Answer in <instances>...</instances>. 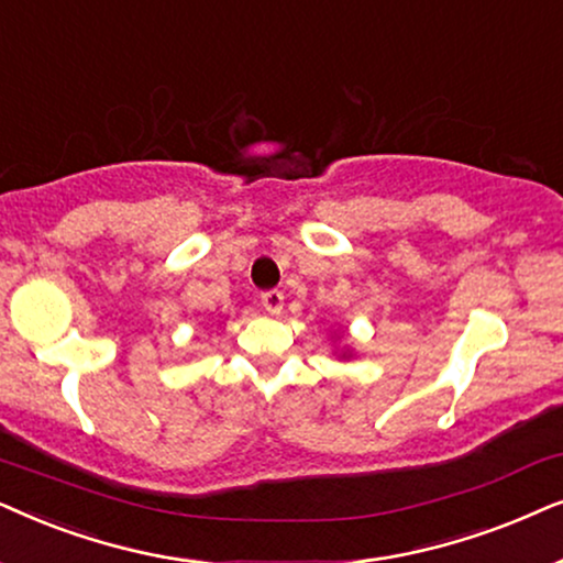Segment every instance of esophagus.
Listing matches in <instances>:
<instances>
[{"label":"esophagus","mask_w":563,"mask_h":563,"mask_svg":"<svg viewBox=\"0 0 563 563\" xmlns=\"http://www.w3.org/2000/svg\"><path fill=\"white\" fill-rule=\"evenodd\" d=\"M262 306H265V311L269 313H280L283 311V294L280 290H265L262 294Z\"/></svg>","instance_id":"obj_1"}]
</instances>
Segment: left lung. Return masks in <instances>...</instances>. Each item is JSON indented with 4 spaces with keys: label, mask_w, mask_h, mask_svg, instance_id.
<instances>
[{
    "label": "left lung",
    "mask_w": 563,
    "mask_h": 563,
    "mask_svg": "<svg viewBox=\"0 0 563 563\" xmlns=\"http://www.w3.org/2000/svg\"><path fill=\"white\" fill-rule=\"evenodd\" d=\"M344 357H347V352H344Z\"/></svg>",
    "instance_id": "left-lung-1"
}]
</instances>
